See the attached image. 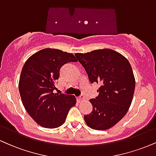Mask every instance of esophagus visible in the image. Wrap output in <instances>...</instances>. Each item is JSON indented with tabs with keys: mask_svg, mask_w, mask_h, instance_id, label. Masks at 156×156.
Masks as SVG:
<instances>
[{
	"mask_svg": "<svg viewBox=\"0 0 156 156\" xmlns=\"http://www.w3.org/2000/svg\"><path fill=\"white\" fill-rule=\"evenodd\" d=\"M84 99H85V97H84L83 95H80L79 97H78L77 100H78V102H82V101H83Z\"/></svg>",
	"mask_w": 156,
	"mask_h": 156,
	"instance_id": "34e87169",
	"label": "esophagus"
}]
</instances>
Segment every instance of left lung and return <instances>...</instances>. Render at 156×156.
<instances>
[{"label": "left lung", "mask_w": 156, "mask_h": 156, "mask_svg": "<svg viewBox=\"0 0 156 156\" xmlns=\"http://www.w3.org/2000/svg\"><path fill=\"white\" fill-rule=\"evenodd\" d=\"M91 83L100 85L95 99H90L92 112L84 115L86 123L95 130H106L124 117L132 104L135 79L126 57L108 48L76 53Z\"/></svg>", "instance_id": "obj_1"}]
</instances>
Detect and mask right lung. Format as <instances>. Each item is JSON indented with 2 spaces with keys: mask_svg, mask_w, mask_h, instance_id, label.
I'll return each mask as SVG.
<instances>
[{
  "mask_svg": "<svg viewBox=\"0 0 156 156\" xmlns=\"http://www.w3.org/2000/svg\"><path fill=\"white\" fill-rule=\"evenodd\" d=\"M72 62H77L73 54L44 48L32 55L22 67L19 82L22 104L32 119L44 128L62 125L76 105L74 96L53 93L60 68Z\"/></svg>",
  "mask_w": 156,
  "mask_h": 156,
  "instance_id": "obj_1",
  "label": "right lung"
}]
</instances>
